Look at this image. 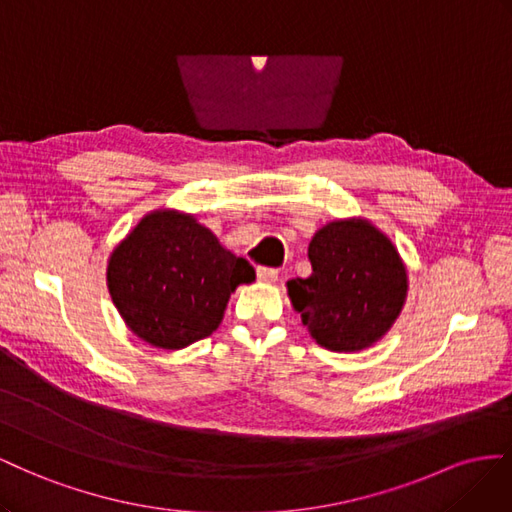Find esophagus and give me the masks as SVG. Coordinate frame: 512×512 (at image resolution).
<instances>
[{"instance_id":"esophagus-1","label":"esophagus","mask_w":512,"mask_h":512,"mask_svg":"<svg viewBox=\"0 0 512 512\" xmlns=\"http://www.w3.org/2000/svg\"><path fill=\"white\" fill-rule=\"evenodd\" d=\"M257 279L261 283H274L276 279H279V270L268 268V266H257Z\"/></svg>"}]
</instances>
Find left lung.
Returning <instances> with one entry per match:
<instances>
[{
    "mask_svg": "<svg viewBox=\"0 0 512 512\" xmlns=\"http://www.w3.org/2000/svg\"><path fill=\"white\" fill-rule=\"evenodd\" d=\"M311 276L287 281V294L311 337L332 352H360L399 317L407 272L394 244L364 218L321 227L311 244Z\"/></svg>",
    "mask_w": 512,
    "mask_h": 512,
    "instance_id": "obj_1",
    "label": "left lung"
}]
</instances>
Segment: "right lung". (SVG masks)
Returning a JSON list of instances; mask_svg holds the SVG:
<instances>
[{
  "instance_id": "right-lung-1",
  "label": "right lung",
  "mask_w": 512,
  "mask_h": 512,
  "mask_svg": "<svg viewBox=\"0 0 512 512\" xmlns=\"http://www.w3.org/2000/svg\"><path fill=\"white\" fill-rule=\"evenodd\" d=\"M251 281L255 270L244 257L227 251L195 216L175 210L145 214L107 266L109 294L126 326L160 349L210 337L229 296Z\"/></svg>"
}]
</instances>
